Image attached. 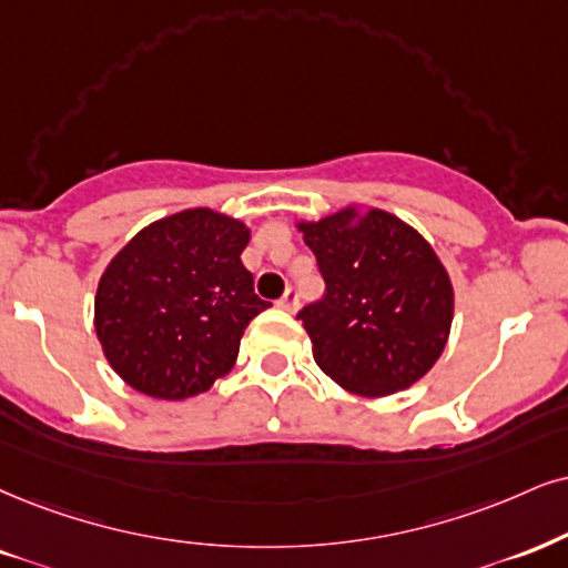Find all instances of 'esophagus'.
<instances>
[{
  "instance_id": "obj_1",
  "label": "esophagus",
  "mask_w": 568,
  "mask_h": 568,
  "mask_svg": "<svg viewBox=\"0 0 568 568\" xmlns=\"http://www.w3.org/2000/svg\"><path fill=\"white\" fill-rule=\"evenodd\" d=\"M278 305H282L284 311L295 313V311H297V305H300V292H297V286H286L284 297L278 300Z\"/></svg>"
}]
</instances>
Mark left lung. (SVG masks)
Listing matches in <instances>:
<instances>
[{"label":"left lung","instance_id":"obj_1","mask_svg":"<svg viewBox=\"0 0 568 568\" xmlns=\"http://www.w3.org/2000/svg\"><path fill=\"white\" fill-rule=\"evenodd\" d=\"M297 229L326 284L297 313L321 371L368 397L422 379L453 324V284L432 244L384 210L347 207Z\"/></svg>","mask_w":568,"mask_h":568}]
</instances>
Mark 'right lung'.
Instances as JSON below:
<instances>
[{"instance_id":"add662e5","label":"right lung","mask_w":568,"mask_h":568,"mask_svg":"<svg viewBox=\"0 0 568 568\" xmlns=\"http://www.w3.org/2000/svg\"><path fill=\"white\" fill-rule=\"evenodd\" d=\"M247 242L242 221L194 207L150 223L110 261L94 328L125 384L184 400L229 374L244 328L271 305L242 265Z\"/></svg>"}]
</instances>
